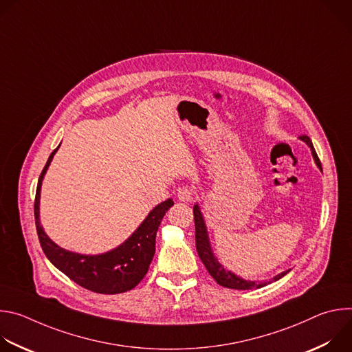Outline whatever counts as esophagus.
Wrapping results in <instances>:
<instances>
[{"label":"esophagus","mask_w":352,"mask_h":352,"mask_svg":"<svg viewBox=\"0 0 352 352\" xmlns=\"http://www.w3.org/2000/svg\"><path fill=\"white\" fill-rule=\"evenodd\" d=\"M193 190L188 186H182L179 190H178V199L182 200V202H190V200L193 199Z\"/></svg>","instance_id":"1"}]
</instances>
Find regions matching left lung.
Listing matches in <instances>:
<instances>
[{
	"label": "left lung",
	"mask_w": 352,
	"mask_h": 352,
	"mask_svg": "<svg viewBox=\"0 0 352 352\" xmlns=\"http://www.w3.org/2000/svg\"><path fill=\"white\" fill-rule=\"evenodd\" d=\"M299 139L304 140L311 147V152H312V156L315 159V163L322 170V164H320V160H319V157H318V155L315 152L312 140L307 135L299 136ZM193 220H195V238H196L197 255H199L200 261H202V263L205 265V267L208 269L209 274L217 281V284H220L223 287H227V288H232V289H252V288H261V287L266 285V283L243 280V278L238 277L236 274H234L232 272L224 269L223 265H220V262L217 261V258L214 256L213 250H212L209 235H208V230H206V224H205L202 212H200V208H199L197 204L193 206ZM288 272L289 270H285V272L277 274L276 277H273V281L280 280ZM269 283L270 281H267V284Z\"/></svg>",
	"instance_id": "1"
}]
</instances>
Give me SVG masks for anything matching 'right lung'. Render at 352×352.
Masks as SVG:
<instances>
[{"label":"right lung","mask_w":352,"mask_h":352,"mask_svg":"<svg viewBox=\"0 0 352 352\" xmlns=\"http://www.w3.org/2000/svg\"><path fill=\"white\" fill-rule=\"evenodd\" d=\"M60 147V146H58ZM50 155L37 182L34 199V221L43 252L58 270L80 287L97 294H121L135 288L148 270L156 252V234L159 226L174 205L167 199L157 205L135 232L120 246L102 255H80L58 246L48 238L40 224V189L44 174L56 152Z\"/></svg>","instance_id":"1"}]
</instances>
